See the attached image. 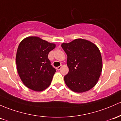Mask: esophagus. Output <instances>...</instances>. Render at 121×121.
I'll list each match as a JSON object with an SVG mask.
<instances>
[{"instance_id":"esophagus-1","label":"esophagus","mask_w":121,"mask_h":121,"mask_svg":"<svg viewBox=\"0 0 121 121\" xmlns=\"http://www.w3.org/2000/svg\"><path fill=\"white\" fill-rule=\"evenodd\" d=\"M62 67H63V65H61L59 66V67H56V69H57V70H60L61 68Z\"/></svg>"}]
</instances>
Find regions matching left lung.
Wrapping results in <instances>:
<instances>
[{
	"mask_svg": "<svg viewBox=\"0 0 121 121\" xmlns=\"http://www.w3.org/2000/svg\"><path fill=\"white\" fill-rule=\"evenodd\" d=\"M61 47L67 55L68 73L65 83L74 92L88 91L97 83L101 75L102 59L97 46L86 39L78 38Z\"/></svg>",
	"mask_w": 121,
	"mask_h": 121,
	"instance_id": "1",
	"label": "left lung"
}]
</instances>
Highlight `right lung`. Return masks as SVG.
Returning a JSON list of instances; mask_svg holds the SVG:
<instances>
[{
    "label": "right lung",
    "mask_w": 121,
    "mask_h": 121,
    "mask_svg": "<svg viewBox=\"0 0 121 121\" xmlns=\"http://www.w3.org/2000/svg\"><path fill=\"white\" fill-rule=\"evenodd\" d=\"M55 47L54 43L38 37H28L20 42L16 55L17 69L27 88L42 91L50 86L56 69L48 54Z\"/></svg>",
    "instance_id": "right-lung-1"
}]
</instances>
